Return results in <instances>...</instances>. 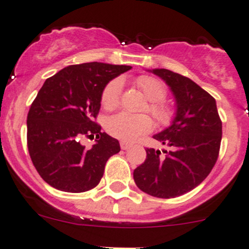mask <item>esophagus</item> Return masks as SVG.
<instances>
[{"label":"esophagus","instance_id":"1","mask_svg":"<svg viewBox=\"0 0 249 249\" xmlns=\"http://www.w3.org/2000/svg\"><path fill=\"white\" fill-rule=\"evenodd\" d=\"M132 144L131 143H127V142H120V148L123 149V150H129L130 148H131Z\"/></svg>","mask_w":249,"mask_h":249}]
</instances>
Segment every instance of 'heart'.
I'll list each match as a JSON object with an SVG mask.
<instances>
[{"label":"heart","instance_id":"1","mask_svg":"<svg viewBox=\"0 0 249 249\" xmlns=\"http://www.w3.org/2000/svg\"><path fill=\"white\" fill-rule=\"evenodd\" d=\"M136 82L149 100L143 111L149 112L162 126L171 124L174 119V111L163 101L167 96L166 86L153 76H140ZM122 89L123 81L119 77L113 78L105 86L101 93V105L105 109L113 111L119 106ZM153 127V120L145 114L131 116L123 112L109 117L106 122V131L112 137L118 138L123 142H133L141 136L150 132Z\"/></svg>","mask_w":249,"mask_h":249}]
</instances>
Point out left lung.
I'll list each match as a JSON object with an SVG mask.
<instances>
[{
    "label": "left lung",
    "instance_id": "obj_1",
    "mask_svg": "<svg viewBox=\"0 0 249 249\" xmlns=\"http://www.w3.org/2000/svg\"><path fill=\"white\" fill-rule=\"evenodd\" d=\"M169 86L177 103L172 125L154 136L171 150L146 148V159L133 171L136 185L158 198L190 192L210 174L219 154L222 122L216 100L191 78L167 69L151 70Z\"/></svg>",
    "mask_w": 249,
    "mask_h": 249
}]
</instances>
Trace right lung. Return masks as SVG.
I'll return each instance as SVG.
<instances>
[{
    "label": "right lung",
    "instance_id": "add662e5",
    "mask_svg": "<svg viewBox=\"0 0 249 249\" xmlns=\"http://www.w3.org/2000/svg\"><path fill=\"white\" fill-rule=\"evenodd\" d=\"M129 65L90 62L69 65L49 77L27 116V146L44 181L64 192L89 191L100 182L107 160L119 153L116 138L95 123L105 86ZM82 137H96L88 151Z\"/></svg>",
    "mask_w": 249,
    "mask_h": 249
}]
</instances>
